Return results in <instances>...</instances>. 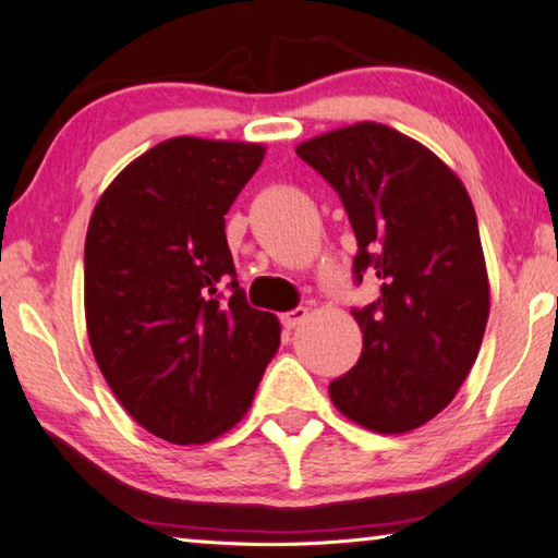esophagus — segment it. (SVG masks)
<instances>
[{
  "label": "esophagus",
  "mask_w": 558,
  "mask_h": 558,
  "mask_svg": "<svg viewBox=\"0 0 558 558\" xmlns=\"http://www.w3.org/2000/svg\"><path fill=\"white\" fill-rule=\"evenodd\" d=\"M305 317H307V307H295V310H290V313L282 315L280 323L286 329H295L298 325L305 323Z\"/></svg>",
  "instance_id": "obj_1"
}]
</instances>
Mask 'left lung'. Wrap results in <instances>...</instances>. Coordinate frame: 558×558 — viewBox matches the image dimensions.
Returning <instances> with one entry per match:
<instances>
[{"label":"left lung","instance_id":"8db88e82","mask_svg":"<svg viewBox=\"0 0 558 558\" xmlns=\"http://www.w3.org/2000/svg\"><path fill=\"white\" fill-rule=\"evenodd\" d=\"M342 199L356 239L354 286L379 298L352 307L364 344L329 384L359 426L405 433L452 401L475 364L489 315L477 216L460 179L415 140L359 122L298 147Z\"/></svg>","mask_w":558,"mask_h":558}]
</instances>
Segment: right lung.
<instances>
[{
	"label": "right lung",
	"mask_w": 558,
	"mask_h": 558,
	"mask_svg": "<svg viewBox=\"0 0 558 558\" xmlns=\"http://www.w3.org/2000/svg\"><path fill=\"white\" fill-rule=\"evenodd\" d=\"M260 145L174 137L128 165L86 235V323L112 393L153 436L189 446L229 430L280 347L276 315L248 305L226 211Z\"/></svg>",
	"instance_id": "add662e5"
}]
</instances>
